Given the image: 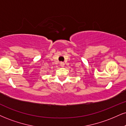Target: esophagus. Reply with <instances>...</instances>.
<instances>
[{"label": "esophagus", "instance_id": "1", "mask_svg": "<svg viewBox=\"0 0 126 126\" xmlns=\"http://www.w3.org/2000/svg\"><path fill=\"white\" fill-rule=\"evenodd\" d=\"M60 66H61V67H64V62H61V63H60Z\"/></svg>", "mask_w": 126, "mask_h": 126}]
</instances>
